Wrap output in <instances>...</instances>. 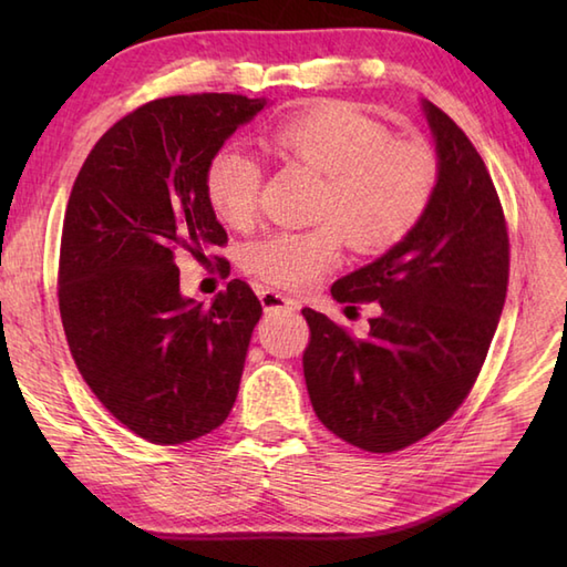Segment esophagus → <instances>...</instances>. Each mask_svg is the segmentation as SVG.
<instances>
[{
	"label": "esophagus",
	"mask_w": 567,
	"mask_h": 567,
	"mask_svg": "<svg viewBox=\"0 0 567 567\" xmlns=\"http://www.w3.org/2000/svg\"><path fill=\"white\" fill-rule=\"evenodd\" d=\"M258 297H260V305H262L265 311H280V309L292 311V309H297V302L292 297H285L282 292H277V290H260Z\"/></svg>",
	"instance_id": "1"
}]
</instances>
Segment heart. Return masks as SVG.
<instances>
[{"label":"heart","mask_w":567,"mask_h":567,"mask_svg":"<svg viewBox=\"0 0 567 567\" xmlns=\"http://www.w3.org/2000/svg\"><path fill=\"white\" fill-rule=\"evenodd\" d=\"M268 151L323 175L317 219L305 231H275L244 250L246 272L282 290H307L341 262L346 236L360 252H382L414 231L436 189V158L421 141L390 138L375 118L323 102L287 118ZM260 163L240 148L214 155L204 175L209 207L231 228L260 212Z\"/></svg>","instance_id":"b5f03b06"}]
</instances>
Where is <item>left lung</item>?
<instances>
[{
  "label": "left lung",
  "instance_id": "8db88e82",
  "mask_svg": "<svg viewBox=\"0 0 567 567\" xmlns=\"http://www.w3.org/2000/svg\"><path fill=\"white\" fill-rule=\"evenodd\" d=\"M439 179L424 219L400 246L333 282L341 305L378 302L355 339L305 307L302 358L321 424L370 453L429 436L473 390L497 331L509 285V236L499 195L473 143L424 102Z\"/></svg>",
  "mask_w": 567,
  "mask_h": 567
}]
</instances>
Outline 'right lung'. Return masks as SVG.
Masks as SVG:
<instances>
[{
    "instance_id": "1",
    "label": "right lung",
    "mask_w": 567,
    "mask_h": 567,
    "mask_svg": "<svg viewBox=\"0 0 567 567\" xmlns=\"http://www.w3.org/2000/svg\"><path fill=\"white\" fill-rule=\"evenodd\" d=\"M262 106L228 92L153 100L94 143L70 192L58 262L70 353L104 409L151 443L195 441L236 402L262 307L244 280L209 307L185 299L175 258L226 246L204 175Z\"/></svg>"
}]
</instances>
